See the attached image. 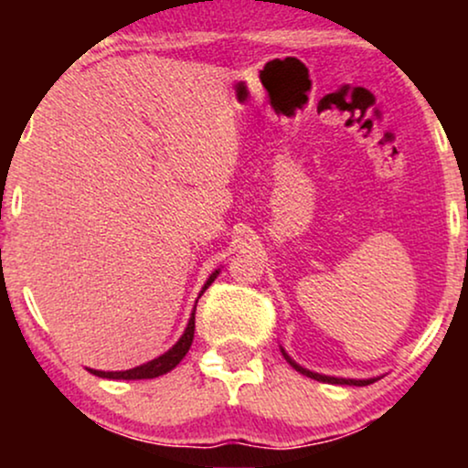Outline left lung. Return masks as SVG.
<instances>
[{
  "label": "left lung",
  "mask_w": 468,
  "mask_h": 468,
  "mask_svg": "<svg viewBox=\"0 0 468 468\" xmlns=\"http://www.w3.org/2000/svg\"><path fill=\"white\" fill-rule=\"evenodd\" d=\"M281 354H283L285 360L290 362V367L296 368L298 373H303V375H306V377H311V379L322 381V383H335V386H357V388H362V386H370V383H375L377 379H379V377H368V379H345V377L322 375V373H315V370H309V368L300 367V364H298L296 360H292V356L287 354V351H285L283 347H281Z\"/></svg>",
  "instance_id": "left-lung-1"
}]
</instances>
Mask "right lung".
Segmentation results:
<instances>
[{"instance_id":"1","label":"right lung","mask_w":468,"mask_h":468,"mask_svg":"<svg viewBox=\"0 0 468 468\" xmlns=\"http://www.w3.org/2000/svg\"><path fill=\"white\" fill-rule=\"evenodd\" d=\"M219 272H221V268H217V271L210 274V277L207 279V283L202 285L200 293H197V298H200L202 293L208 290V285L213 283L217 277H219ZM196 304H197V300H196ZM194 330H196V306H194V311H191L187 328H185L181 338H178V341L172 345L168 351H164L162 356H157L155 360H151V362H146V364H140V367L130 368V370H95V368H87V370L91 375H95V377H101V379H125V381H132V379H155V377H159V375L170 373V370L175 368L176 364L183 360L185 354H187L189 347H191V343H194Z\"/></svg>"}]
</instances>
